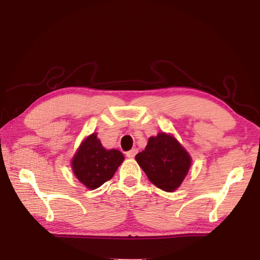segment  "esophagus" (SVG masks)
Here are the masks:
<instances>
[{
	"label": "esophagus",
	"instance_id": "34e87169",
	"mask_svg": "<svg viewBox=\"0 0 260 260\" xmlns=\"http://www.w3.org/2000/svg\"><path fill=\"white\" fill-rule=\"evenodd\" d=\"M136 153H138V149H132V150L126 152V156L128 158H134Z\"/></svg>",
	"mask_w": 260,
	"mask_h": 260
}]
</instances>
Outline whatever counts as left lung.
Here are the masks:
<instances>
[{
	"instance_id": "8db88e82",
	"label": "left lung",
	"mask_w": 260,
	"mask_h": 260,
	"mask_svg": "<svg viewBox=\"0 0 260 260\" xmlns=\"http://www.w3.org/2000/svg\"><path fill=\"white\" fill-rule=\"evenodd\" d=\"M135 159L156 187L170 192L181 184L191 162L182 146L165 133L149 139L146 149Z\"/></svg>"
}]
</instances>
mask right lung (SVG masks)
Returning <instances> with one entry per match:
<instances>
[{
	"mask_svg": "<svg viewBox=\"0 0 260 260\" xmlns=\"http://www.w3.org/2000/svg\"><path fill=\"white\" fill-rule=\"evenodd\" d=\"M124 155L116 149H104L96 134L83 141L72 160V169L79 181L87 188L96 189L111 179Z\"/></svg>",
	"mask_w": 260,
	"mask_h": 260,
	"instance_id": "right-lung-1",
	"label": "right lung"
}]
</instances>
